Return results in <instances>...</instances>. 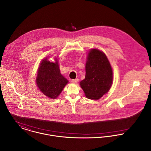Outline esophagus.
I'll list each match as a JSON object with an SVG mask.
<instances>
[{"instance_id": "34e87169", "label": "esophagus", "mask_w": 151, "mask_h": 151, "mask_svg": "<svg viewBox=\"0 0 151 151\" xmlns=\"http://www.w3.org/2000/svg\"><path fill=\"white\" fill-rule=\"evenodd\" d=\"M71 82L72 83H74V84H77L78 82V79H73L71 80Z\"/></svg>"}]
</instances>
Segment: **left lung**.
I'll use <instances>...</instances> for the list:
<instances>
[{"label": "left lung", "instance_id": "8db88e82", "mask_svg": "<svg viewBox=\"0 0 151 151\" xmlns=\"http://www.w3.org/2000/svg\"><path fill=\"white\" fill-rule=\"evenodd\" d=\"M86 65V77L80 82L87 98L98 100L110 89L113 71L106 55L97 49L88 52Z\"/></svg>", "mask_w": 151, "mask_h": 151}]
</instances>
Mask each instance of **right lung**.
<instances>
[{
    "label": "right lung",
    "instance_id": "obj_1",
    "mask_svg": "<svg viewBox=\"0 0 151 151\" xmlns=\"http://www.w3.org/2000/svg\"><path fill=\"white\" fill-rule=\"evenodd\" d=\"M68 80L60 73L57 59L50 62L46 59L41 61L38 68L36 84L45 95L56 99L60 94Z\"/></svg>",
    "mask_w": 151,
    "mask_h": 151
}]
</instances>
